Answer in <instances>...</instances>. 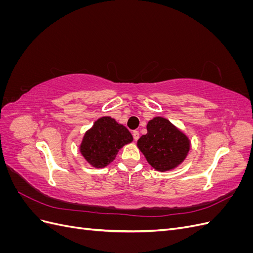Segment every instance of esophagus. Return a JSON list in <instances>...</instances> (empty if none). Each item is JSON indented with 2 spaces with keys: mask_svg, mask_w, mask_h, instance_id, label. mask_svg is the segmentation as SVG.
<instances>
[{
  "mask_svg": "<svg viewBox=\"0 0 253 253\" xmlns=\"http://www.w3.org/2000/svg\"><path fill=\"white\" fill-rule=\"evenodd\" d=\"M133 137H134L135 141L138 140L139 139V132L136 131V129H135V131H133Z\"/></svg>",
  "mask_w": 253,
  "mask_h": 253,
  "instance_id": "1",
  "label": "esophagus"
}]
</instances>
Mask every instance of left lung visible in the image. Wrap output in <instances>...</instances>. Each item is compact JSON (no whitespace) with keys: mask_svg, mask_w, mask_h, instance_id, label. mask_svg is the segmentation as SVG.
Instances as JSON below:
<instances>
[{"mask_svg":"<svg viewBox=\"0 0 253 253\" xmlns=\"http://www.w3.org/2000/svg\"><path fill=\"white\" fill-rule=\"evenodd\" d=\"M148 133L137 141L148 163L157 171H169L180 165L188 155L190 140L171 122L155 117L148 122Z\"/></svg>","mask_w":253,"mask_h":253,"instance_id":"1","label":"left lung"}]
</instances>
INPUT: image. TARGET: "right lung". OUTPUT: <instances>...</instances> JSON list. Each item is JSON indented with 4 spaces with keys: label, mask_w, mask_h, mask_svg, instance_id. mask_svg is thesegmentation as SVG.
Masks as SVG:
<instances>
[{
    "label": "right lung",
    "mask_w": 253,
    "mask_h": 253,
    "mask_svg": "<svg viewBox=\"0 0 253 253\" xmlns=\"http://www.w3.org/2000/svg\"><path fill=\"white\" fill-rule=\"evenodd\" d=\"M133 141L128 129L111 117L99 118L93 127L84 134L80 152L95 168H104L116 157L118 151Z\"/></svg>",
    "instance_id": "1"
}]
</instances>
